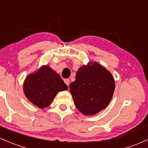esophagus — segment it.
Instances as JSON below:
<instances>
[{
	"label": "esophagus",
	"mask_w": 148,
	"mask_h": 148,
	"mask_svg": "<svg viewBox=\"0 0 148 148\" xmlns=\"http://www.w3.org/2000/svg\"><path fill=\"white\" fill-rule=\"evenodd\" d=\"M64 83H65V84H66L67 86H69V84H70V81H69V79H64Z\"/></svg>",
	"instance_id": "1"
}]
</instances>
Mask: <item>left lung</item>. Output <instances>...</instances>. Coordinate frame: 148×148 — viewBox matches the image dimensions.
Masks as SVG:
<instances>
[{
    "label": "left lung",
    "mask_w": 148,
    "mask_h": 148,
    "mask_svg": "<svg viewBox=\"0 0 148 148\" xmlns=\"http://www.w3.org/2000/svg\"><path fill=\"white\" fill-rule=\"evenodd\" d=\"M74 105L84 115H94L106 108L114 91V77L98 62H89L78 69L69 85Z\"/></svg>",
    "instance_id": "obj_1"
}]
</instances>
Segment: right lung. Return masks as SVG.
I'll return each instance as SVG.
<instances>
[{
  "label": "right lung",
  "mask_w": 148,
  "mask_h": 148,
  "mask_svg": "<svg viewBox=\"0 0 148 148\" xmlns=\"http://www.w3.org/2000/svg\"><path fill=\"white\" fill-rule=\"evenodd\" d=\"M60 76L48 65L43 66L26 78L24 92L27 99L38 108L48 107L59 91L67 90Z\"/></svg>",
  "instance_id": "obj_1"
}]
</instances>
